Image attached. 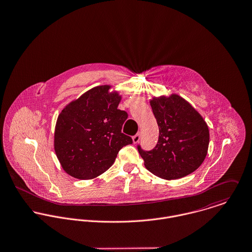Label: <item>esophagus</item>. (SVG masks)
Listing matches in <instances>:
<instances>
[{"label": "esophagus", "instance_id": "obj_1", "mask_svg": "<svg viewBox=\"0 0 252 252\" xmlns=\"http://www.w3.org/2000/svg\"><path fill=\"white\" fill-rule=\"evenodd\" d=\"M140 140V133H137V134H135L134 136H132V141H133V143L134 144H137L138 142H139Z\"/></svg>", "mask_w": 252, "mask_h": 252}]
</instances>
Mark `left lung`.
<instances>
[{"mask_svg":"<svg viewBox=\"0 0 252 252\" xmlns=\"http://www.w3.org/2000/svg\"><path fill=\"white\" fill-rule=\"evenodd\" d=\"M159 128L155 149L145 152L138 147L144 165L164 180L184 178L200 167L206 158L210 132L203 117L177 94L150 99Z\"/></svg>","mask_w":252,"mask_h":252,"instance_id":"1","label":"left lung"}]
</instances>
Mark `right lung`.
Wrapping results in <instances>:
<instances>
[{
    "instance_id": "obj_1",
    "label": "right lung",
    "mask_w": 252,
    "mask_h": 252,
    "mask_svg": "<svg viewBox=\"0 0 252 252\" xmlns=\"http://www.w3.org/2000/svg\"><path fill=\"white\" fill-rule=\"evenodd\" d=\"M111 85L96 86L70 101L57 119L54 150L69 176L92 180L112 166L119 151L132 143L122 133L127 113L118 109L122 95Z\"/></svg>"
}]
</instances>
